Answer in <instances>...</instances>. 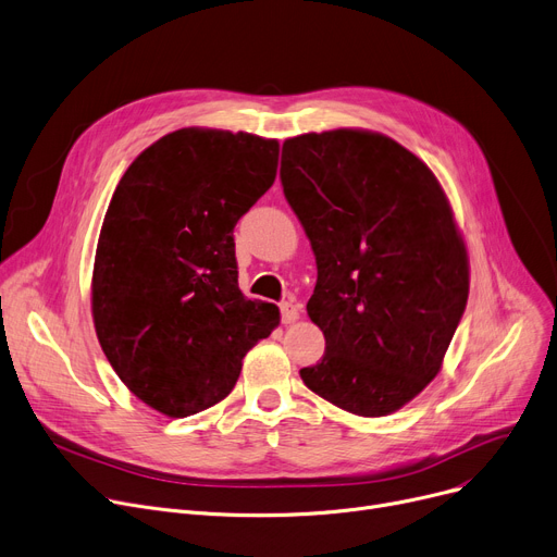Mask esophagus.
I'll return each mask as SVG.
<instances>
[{"label":"esophagus","instance_id":"obj_1","mask_svg":"<svg viewBox=\"0 0 557 557\" xmlns=\"http://www.w3.org/2000/svg\"><path fill=\"white\" fill-rule=\"evenodd\" d=\"M281 319H283V323H294L299 319V308L294 306L292 301H283L281 304Z\"/></svg>","mask_w":557,"mask_h":557}]
</instances>
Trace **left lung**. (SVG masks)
I'll use <instances>...</instances> for the list:
<instances>
[{"label":"left lung","instance_id":"8db88e82","mask_svg":"<svg viewBox=\"0 0 557 557\" xmlns=\"http://www.w3.org/2000/svg\"><path fill=\"white\" fill-rule=\"evenodd\" d=\"M285 200L317 258L308 317L325 337L304 384L355 416H388L441 371L470 260L428 163L386 135L339 127L283 144Z\"/></svg>","mask_w":557,"mask_h":557}]
</instances>
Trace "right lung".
I'll return each mask as SVG.
<instances>
[{
	"mask_svg": "<svg viewBox=\"0 0 557 557\" xmlns=\"http://www.w3.org/2000/svg\"><path fill=\"white\" fill-rule=\"evenodd\" d=\"M278 141L182 127L123 173L96 245L91 317L121 382L186 418L224 400L281 321L238 287L236 222L276 180Z\"/></svg>",
	"mask_w": 557,
	"mask_h": 557,
	"instance_id": "add662e5",
	"label": "right lung"
}]
</instances>
